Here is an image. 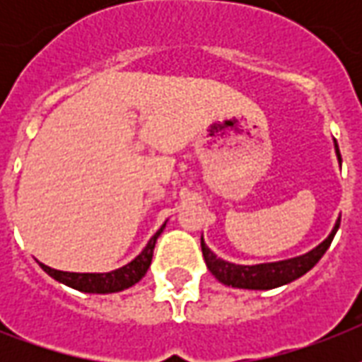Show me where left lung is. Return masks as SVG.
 I'll use <instances>...</instances> for the list:
<instances>
[{"instance_id":"left-lung-1","label":"left lung","mask_w":362,"mask_h":362,"mask_svg":"<svg viewBox=\"0 0 362 362\" xmlns=\"http://www.w3.org/2000/svg\"><path fill=\"white\" fill-rule=\"evenodd\" d=\"M334 148H337L338 161L342 163L340 158V150L334 141ZM338 227H340V218L337 220L334 227H332L331 235L321 242L320 246H315L314 250H310L304 255L298 257L284 259V261H276V263H261V264H235L229 261H223L218 257L206 244H204L203 237H201V250H203L204 263L209 267V270L216 276V280H220L221 284L231 287H240V289H274V287L286 286L289 281L297 280L303 274H306L310 269H314V264L323 257V253L329 250L332 238L337 235Z\"/></svg>"}]
</instances>
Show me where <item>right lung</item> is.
<instances>
[{
	"instance_id": "right-lung-1",
	"label": "right lung",
	"mask_w": 362,
	"mask_h": 362,
	"mask_svg": "<svg viewBox=\"0 0 362 362\" xmlns=\"http://www.w3.org/2000/svg\"><path fill=\"white\" fill-rule=\"evenodd\" d=\"M165 223L159 227V231L150 238L146 247L136 255L131 263L124 264L122 269L110 270V272H64V270L50 269L47 264H41V269L47 272L48 276H52L54 280L62 281L65 286L78 289L84 293H116L124 291L127 287L135 286L136 281L141 280L142 276L146 274L148 267L152 263L153 247H156V240L163 233Z\"/></svg>"
}]
</instances>
